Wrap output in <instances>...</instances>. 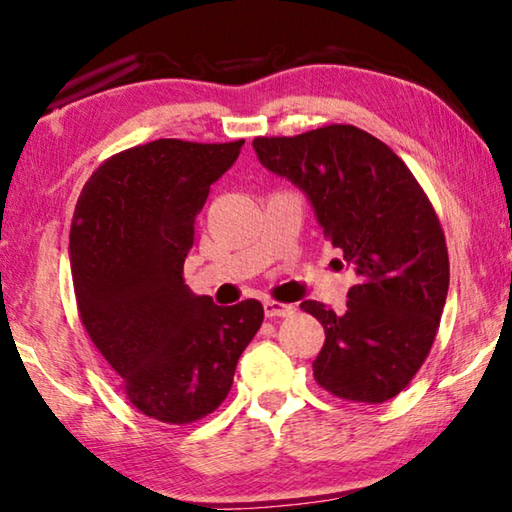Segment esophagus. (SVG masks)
I'll use <instances>...</instances> for the list:
<instances>
[{"mask_svg": "<svg viewBox=\"0 0 512 512\" xmlns=\"http://www.w3.org/2000/svg\"><path fill=\"white\" fill-rule=\"evenodd\" d=\"M264 314L269 319H278V316H289L294 314V305L280 303V300H264Z\"/></svg>", "mask_w": 512, "mask_h": 512, "instance_id": "obj_1", "label": "esophagus"}]
</instances>
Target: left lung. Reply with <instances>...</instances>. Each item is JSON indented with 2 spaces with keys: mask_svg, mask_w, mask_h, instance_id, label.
I'll return each mask as SVG.
<instances>
[{
  "mask_svg": "<svg viewBox=\"0 0 512 512\" xmlns=\"http://www.w3.org/2000/svg\"><path fill=\"white\" fill-rule=\"evenodd\" d=\"M253 148L259 164L305 193L323 234L358 275L344 314L300 303L326 330L312 364L316 383L346 401L394 399L431 351L449 291L433 205L410 168L353 125L262 136Z\"/></svg>",
  "mask_w": 512,
  "mask_h": 512,
  "instance_id": "obj_1",
  "label": "left lung"
}]
</instances>
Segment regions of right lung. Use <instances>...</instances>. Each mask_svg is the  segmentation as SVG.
I'll list each match as a JSON object with an SVG mask.
<instances>
[{"instance_id":"obj_1","label":"right lung","mask_w":512,"mask_h":512,"mask_svg":"<svg viewBox=\"0 0 512 512\" xmlns=\"http://www.w3.org/2000/svg\"><path fill=\"white\" fill-rule=\"evenodd\" d=\"M241 145L159 139L120 152L84 184L72 216L81 323L134 408L166 424L223 403L264 319L259 300L221 307L182 278L209 186Z\"/></svg>"}]
</instances>
